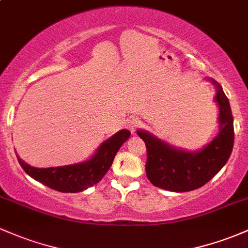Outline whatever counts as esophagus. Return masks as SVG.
Here are the masks:
<instances>
[{
	"label": "esophagus",
	"mask_w": 248,
	"mask_h": 248,
	"mask_svg": "<svg viewBox=\"0 0 248 248\" xmlns=\"http://www.w3.org/2000/svg\"><path fill=\"white\" fill-rule=\"evenodd\" d=\"M138 125H140V122H138L137 119H136V118H131V119H129V121H127V123H126L127 129H129L130 131H132V132H134L135 130L137 129Z\"/></svg>",
	"instance_id": "1"
}]
</instances>
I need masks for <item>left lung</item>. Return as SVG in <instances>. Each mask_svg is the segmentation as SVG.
<instances>
[{
	"label": "left lung",
	"mask_w": 248,
	"mask_h": 248,
	"mask_svg": "<svg viewBox=\"0 0 248 248\" xmlns=\"http://www.w3.org/2000/svg\"><path fill=\"white\" fill-rule=\"evenodd\" d=\"M215 102L219 105V135L200 151H186L164 143L148 131L137 135L146 146L145 172L155 187L170 191H190L206 185L227 163L234 144V126L230 102L217 81Z\"/></svg>",
	"instance_id": "obj_1"
}]
</instances>
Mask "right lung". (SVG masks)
<instances>
[{"mask_svg":"<svg viewBox=\"0 0 248 248\" xmlns=\"http://www.w3.org/2000/svg\"><path fill=\"white\" fill-rule=\"evenodd\" d=\"M130 135L129 130L118 131L102 143L94 155L82 163L53 168H34L18 156L17 161L29 176L42 185L61 193H79L97 185L102 180L112 166L119 148L126 142Z\"/></svg>","mask_w":248,"mask_h":248,"instance_id":"1","label":"right lung"}]
</instances>
